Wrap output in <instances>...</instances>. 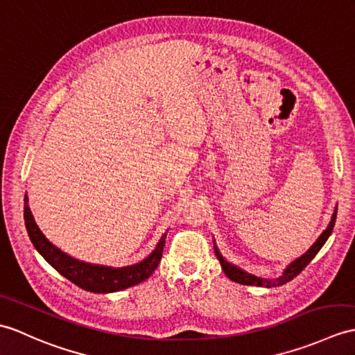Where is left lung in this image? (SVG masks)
<instances>
[{
  "instance_id": "1",
  "label": "left lung",
  "mask_w": 355,
  "mask_h": 355,
  "mask_svg": "<svg viewBox=\"0 0 355 355\" xmlns=\"http://www.w3.org/2000/svg\"><path fill=\"white\" fill-rule=\"evenodd\" d=\"M336 216H337V209L334 210L333 216H331V220H329V224L327 227L325 232L319 236L318 241L313 243L310 246V250L301 255L300 259L293 260L289 266H287L284 269V272L282 275H279L278 278L275 279H265V278H260V277H255L252 274H248V272H245L243 269H239L237 266L232 265V263H228L224 257H222L219 250L216 248V243H215V252H216V257L218 260L220 261V266H222V270L225 272V275L232 279V282L234 283H239V284H245V286H259V287H277V286H283L286 284L287 282H291V279H293L296 275L301 274V270L306 268L309 263L316 257V254L320 251V248H322L324 243L328 241L329 234L333 233V228H334V224H336Z\"/></svg>"
}]
</instances>
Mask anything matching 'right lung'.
Listing matches in <instances>:
<instances>
[{"label":"right lung","mask_w":355,"mask_h":355,"mask_svg":"<svg viewBox=\"0 0 355 355\" xmlns=\"http://www.w3.org/2000/svg\"><path fill=\"white\" fill-rule=\"evenodd\" d=\"M24 219H26L30 241L37 252L64 278H68L81 289L94 293L119 292L145 282L159 266L164 248V239H166V234H163L155 250L140 263L125 268H112L80 261L49 242L31 215L27 195L24 196Z\"/></svg>","instance_id":"add662e5"}]
</instances>
